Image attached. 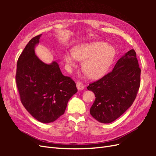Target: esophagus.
I'll use <instances>...</instances> for the list:
<instances>
[{
  "label": "esophagus",
  "instance_id": "obj_1",
  "mask_svg": "<svg viewBox=\"0 0 156 156\" xmlns=\"http://www.w3.org/2000/svg\"><path fill=\"white\" fill-rule=\"evenodd\" d=\"M76 86H77V88L79 91L83 90L84 88V86L83 85V84L82 83H81V82H77L76 83Z\"/></svg>",
  "mask_w": 156,
  "mask_h": 156
}]
</instances>
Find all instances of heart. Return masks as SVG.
Segmentation results:
<instances>
[{
	"mask_svg": "<svg viewBox=\"0 0 156 156\" xmlns=\"http://www.w3.org/2000/svg\"><path fill=\"white\" fill-rule=\"evenodd\" d=\"M116 55L112 46L104 42L93 41L77 45L72 53L67 52L64 56L66 63L70 66L76 65V60L83 61L82 68L88 77L100 79L109 69Z\"/></svg>",
	"mask_w": 156,
	"mask_h": 156,
	"instance_id": "obj_1",
	"label": "heart"
}]
</instances>
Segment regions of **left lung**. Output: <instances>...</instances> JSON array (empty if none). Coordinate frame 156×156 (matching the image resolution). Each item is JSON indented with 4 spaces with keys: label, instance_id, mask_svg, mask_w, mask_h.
<instances>
[{
    "label": "left lung",
    "instance_id": "1",
    "mask_svg": "<svg viewBox=\"0 0 156 156\" xmlns=\"http://www.w3.org/2000/svg\"><path fill=\"white\" fill-rule=\"evenodd\" d=\"M140 75L136 53L131 49L118 60L111 72L87 87L96 97L90 109L93 118L108 124L123 115L137 94Z\"/></svg>",
    "mask_w": 156,
    "mask_h": 156
}]
</instances>
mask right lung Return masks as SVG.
<instances>
[{
  "label": "right lung",
  "instance_id": "1",
  "mask_svg": "<svg viewBox=\"0 0 156 156\" xmlns=\"http://www.w3.org/2000/svg\"><path fill=\"white\" fill-rule=\"evenodd\" d=\"M41 36L31 39L19 57L16 79L23 106L34 119L47 124L64 114L77 89L72 79L63 75L58 62L46 64L36 56Z\"/></svg>",
  "mask_w": 156,
  "mask_h": 156
}]
</instances>
